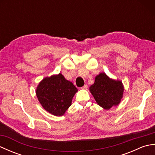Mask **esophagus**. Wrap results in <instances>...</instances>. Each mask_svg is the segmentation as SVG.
I'll return each instance as SVG.
<instances>
[{"label": "esophagus", "mask_w": 155, "mask_h": 155, "mask_svg": "<svg viewBox=\"0 0 155 155\" xmlns=\"http://www.w3.org/2000/svg\"><path fill=\"white\" fill-rule=\"evenodd\" d=\"M87 88H88V85H87V84H84V86L81 88V89H84V90H85V89H87Z\"/></svg>", "instance_id": "34e87169"}]
</instances>
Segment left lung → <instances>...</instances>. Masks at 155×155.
Wrapping results in <instances>:
<instances>
[{
    "mask_svg": "<svg viewBox=\"0 0 155 155\" xmlns=\"http://www.w3.org/2000/svg\"><path fill=\"white\" fill-rule=\"evenodd\" d=\"M89 90L97 104L104 109L108 110L120 103L124 87L120 81L112 79L101 72L95 77L94 83Z\"/></svg>",
    "mask_w": 155,
    "mask_h": 155,
    "instance_id": "1",
    "label": "left lung"
}]
</instances>
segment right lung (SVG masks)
<instances>
[{"label": "right lung", "mask_w": 155, "mask_h": 155, "mask_svg": "<svg viewBox=\"0 0 155 155\" xmlns=\"http://www.w3.org/2000/svg\"><path fill=\"white\" fill-rule=\"evenodd\" d=\"M78 89L61 73L43 78L38 84L36 94L42 107L54 116H62L71 105Z\"/></svg>", "instance_id": "1"}]
</instances>
